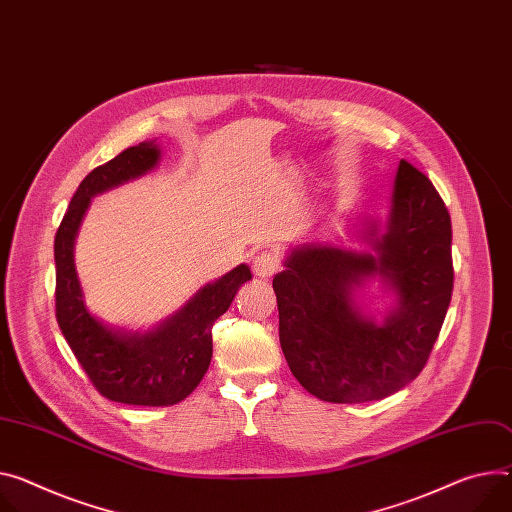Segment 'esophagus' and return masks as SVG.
Segmentation results:
<instances>
[{
    "mask_svg": "<svg viewBox=\"0 0 512 512\" xmlns=\"http://www.w3.org/2000/svg\"><path fill=\"white\" fill-rule=\"evenodd\" d=\"M253 271L261 280H267V277L280 271V259H277V255L265 251L253 259Z\"/></svg>",
    "mask_w": 512,
    "mask_h": 512,
    "instance_id": "esophagus-1",
    "label": "esophagus"
}]
</instances>
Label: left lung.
I'll return each instance as SVG.
<instances>
[{"label": "left lung", "mask_w": 512, "mask_h": 512, "mask_svg": "<svg viewBox=\"0 0 512 512\" xmlns=\"http://www.w3.org/2000/svg\"><path fill=\"white\" fill-rule=\"evenodd\" d=\"M367 230L378 257L306 245L273 277L286 361L324 402L361 404L408 386L427 365L451 302V216L423 171L400 161L386 232L378 235L376 224ZM376 272L399 294L382 328L350 300L352 288Z\"/></svg>", "instance_id": "1"}]
</instances>
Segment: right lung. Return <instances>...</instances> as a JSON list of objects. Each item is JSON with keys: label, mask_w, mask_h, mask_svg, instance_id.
<instances>
[{"label": "right lung", "mask_w": 512, "mask_h": 512, "mask_svg": "<svg viewBox=\"0 0 512 512\" xmlns=\"http://www.w3.org/2000/svg\"><path fill=\"white\" fill-rule=\"evenodd\" d=\"M157 161L159 149L155 141H147L96 167L79 183L55 235L59 327L96 390L112 402L132 406H173L196 390L212 359L214 322L251 280L247 265L235 267L200 290L163 327L145 335L116 333L87 312L73 263V241L89 198L147 173Z\"/></svg>", "instance_id": "obj_1"}]
</instances>
